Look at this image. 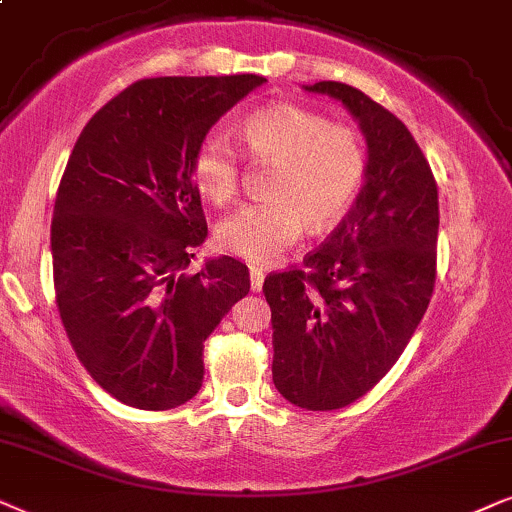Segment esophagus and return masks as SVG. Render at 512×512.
Instances as JSON below:
<instances>
[{
  "instance_id": "obj_1",
  "label": "esophagus",
  "mask_w": 512,
  "mask_h": 512,
  "mask_svg": "<svg viewBox=\"0 0 512 512\" xmlns=\"http://www.w3.org/2000/svg\"><path fill=\"white\" fill-rule=\"evenodd\" d=\"M264 283V274L260 269H250V288L252 292H260Z\"/></svg>"
}]
</instances>
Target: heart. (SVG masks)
I'll list each match as a JSON object with an SVG mask.
<instances>
[{
	"mask_svg": "<svg viewBox=\"0 0 512 512\" xmlns=\"http://www.w3.org/2000/svg\"><path fill=\"white\" fill-rule=\"evenodd\" d=\"M238 135L252 163L271 166L267 199L238 208L217 227L222 250L264 267L302 236L306 222L327 229L349 213L365 177V147L353 128L274 102L250 112ZM192 177L210 203L227 206L241 187V159L229 142L208 135L194 149Z\"/></svg>",
	"mask_w": 512,
	"mask_h": 512,
	"instance_id": "b5f03b06",
	"label": "heart"
}]
</instances>
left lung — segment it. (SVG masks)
Listing matches in <instances>:
<instances>
[{
  "mask_svg": "<svg viewBox=\"0 0 512 512\" xmlns=\"http://www.w3.org/2000/svg\"><path fill=\"white\" fill-rule=\"evenodd\" d=\"M367 140L365 185L304 269L264 278L274 327V384L292 405L330 412L356 403L395 365L433 297L438 185L398 117L358 88L318 81Z\"/></svg>",
  "mask_w": 512,
  "mask_h": 512,
  "instance_id": "left-lung-1",
  "label": "left lung"
}]
</instances>
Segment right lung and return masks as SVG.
<instances>
[{
    "instance_id": "obj_1",
    "label": "right lung",
    "mask_w": 512,
    "mask_h": 512,
    "mask_svg": "<svg viewBox=\"0 0 512 512\" xmlns=\"http://www.w3.org/2000/svg\"><path fill=\"white\" fill-rule=\"evenodd\" d=\"M257 74L159 77L124 88L81 131L51 220L56 304L95 384L138 410L185 405L203 342L250 290L234 257L185 274L208 236L192 156Z\"/></svg>"
}]
</instances>
